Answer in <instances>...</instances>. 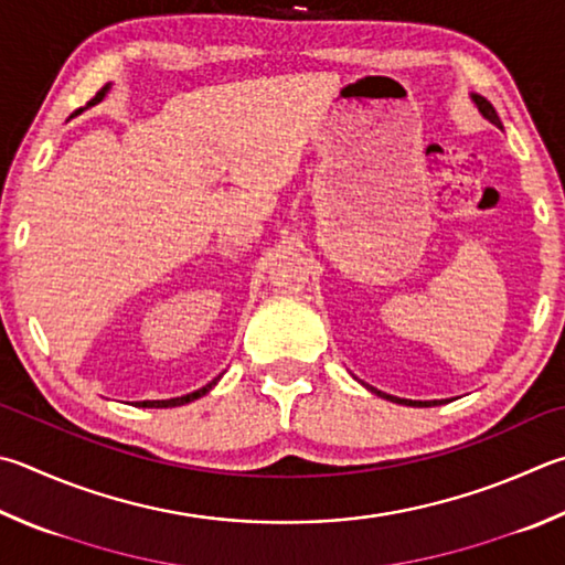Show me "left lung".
<instances>
[{
    "label": "left lung",
    "mask_w": 565,
    "mask_h": 565,
    "mask_svg": "<svg viewBox=\"0 0 565 565\" xmlns=\"http://www.w3.org/2000/svg\"><path fill=\"white\" fill-rule=\"evenodd\" d=\"M471 100H475L477 104V108H479V113L481 116H484L489 122H494L497 128H501V120H499V116H497V110H494V106L489 104V100L484 98V96H477V94H471ZM367 390H373V393H377L381 397H385V399H390V403H397V405H413V407H429V405H443L445 399H405V397H395V395H387V393H381V390H375V387H367Z\"/></svg>",
    "instance_id": "8db88e82"
}]
</instances>
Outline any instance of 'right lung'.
I'll list each match as a JSON object with an SVG mask.
<instances>
[{
    "instance_id": "add662e5",
    "label": "right lung",
    "mask_w": 565,
    "mask_h": 565,
    "mask_svg": "<svg viewBox=\"0 0 565 565\" xmlns=\"http://www.w3.org/2000/svg\"><path fill=\"white\" fill-rule=\"evenodd\" d=\"M110 86H106V88H100L98 94H96V98L90 100V104H96V100H100L106 96V90H108ZM217 381L220 377H214L212 383H207L204 387H200V390H194V393H188V395H182V397H170V399H142V403H138L140 407H178V405H188V403H192V399H198V397H202V395H207L210 390L217 385Z\"/></svg>"
}]
</instances>
